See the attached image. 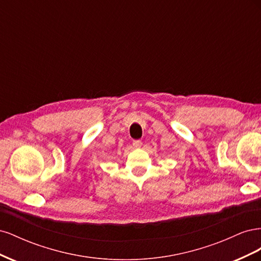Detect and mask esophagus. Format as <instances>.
<instances>
[{"instance_id": "obj_1", "label": "esophagus", "mask_w": 261, "mask_h": 261, "mask_svg": "<svg viewBox=\"0 0 261 261\" xmlns=\"http://www.w3.org/2000/svg\"><path fill=\"white\" fill-rule=\"evenodd\" d=\"M133 145L135 148H140L141 145H143V143H141V140H134L133 141Z\"/></svg>"}]
</instances>
